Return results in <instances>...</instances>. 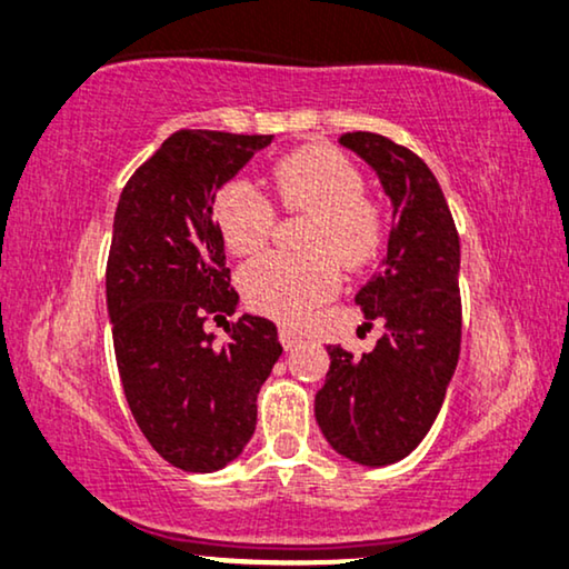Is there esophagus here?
Masks as SVG:
<instances>
[{
  "label": "esophagus",
  "mask_w": 569,
  "mask_h": 569,
  "mask_svg": "<svg viewBox=\"0 0 569 569\" xmlns=\"http://www.w3.org/2000/svg\"><path fill=\"white\" fill-rule=\"evenodd\" d=\"M278 338H280V343H283L286 351L293 349V347H299V343H301V336L293 328H280L278 330Z\"/></svg>",
  "instance_id": "obj_1"
}]
</instances>
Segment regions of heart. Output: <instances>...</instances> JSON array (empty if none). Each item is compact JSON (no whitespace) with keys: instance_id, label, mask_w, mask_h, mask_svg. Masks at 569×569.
<instances>
[{"instance_id":"obj_1","label":"heart","mask_w":569,"mask_h":569,"mask_svg":"<svg viewBox=\"0 0 569 569\" xmlns=\"http://www.w3.org/2000/svg\"><path fill=\"white\" fill-rule=\"evenodd\" d=\"M272 189L286 210L312 214L307 254H270L243 264L239 286L251 309L276 320H299L338 289V264L359 270L383 243L380 212L365 201V181L330 147H305L272 168ZM212 220L231 254H251L270 239L276 210L247 178H233L212 201Z\"/></svg>"}]
</instances>
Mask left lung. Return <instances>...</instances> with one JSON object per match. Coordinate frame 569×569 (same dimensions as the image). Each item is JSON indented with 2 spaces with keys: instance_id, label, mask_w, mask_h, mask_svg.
Returning a JSON list of instances; mask_svg holds the SVG:
<instances>
[{
  "instance_id": "left-lung-1",
  "label": "left lung",
  "mask_w": 569,
  "mask_h": 569,
  "mask_svg": "<svg viewBox=\"0 0 569 569\" xmlns=\"http://www.w3.org/2000/svg\"><path fill=\"white\" fill-rule=\"evenodd\" d=\"M341 147L376 170L393 207L388 254L359 289L365 326L383 322L376 349L328 347L315 420L341 457L383 467L405 459L441 412L462 341L459 236L426 162L380 133H343Z\"/></svg>"
}]
</instances>
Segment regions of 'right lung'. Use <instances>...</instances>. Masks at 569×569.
Wrapping results in <instances>:
<instances>
[{
  "mask_svg": "<svg viewBox=\"0 0 569 569\" xmlns=\"http://www.w3.org/2000/svg\"><path fill=\"white\" fill-rule=\"evenodd\" d=\"M272 136L178 131L120 193L107 260V312L128 407L162 459L214 472L257 428V393L283 347L257 315L214 347L207 315H233L226 243L212 201Z\"/></svg>",
  "mask_w": 569,
  "mask_h": 569,
  "instance_id": "add662e5",
  "label": "right lung"
}]
</instances>
